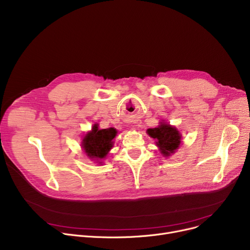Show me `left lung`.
I'll return each instance as SVG.
<instances>
[{"instance_id": "left-lung-1", "label": "left lung", "mask_w": 250, "mask_h": 250, "mask_svg": "<svg viewBox=\"0 0 250 250\" xmlns=\"http://www.w3.org/2000/svg\"><path fill=\"white\" fill-rule=\"evenodd\" d=\"M147 134L155 139V144L160 153L166 157L177 151L182 142V135L179 130L167 122H160L156 128L147 129Z\"/></svg>"}]
</instances>
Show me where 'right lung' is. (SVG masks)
I'll return each instance as SVG.
<instances>
[{"instance_id": "add662e5", "label": "right lung", "mask_w": 250, "mask_h": 250, "mask_svg": "<svg viewBox=\"0 0 250 250\" xmlns=\"http://www.w3.org/2000/svg\"><path fill=\"white\" fill-rule=\"evenodd\" d=\"M117 135V130L114 128L99 129L98 124L92 127V130L84 135L82 147L86 155L94 160H98L97 163L102 164L103 158H105L108 152L113 147V139Z\"/></svg>"}]
</instances>
